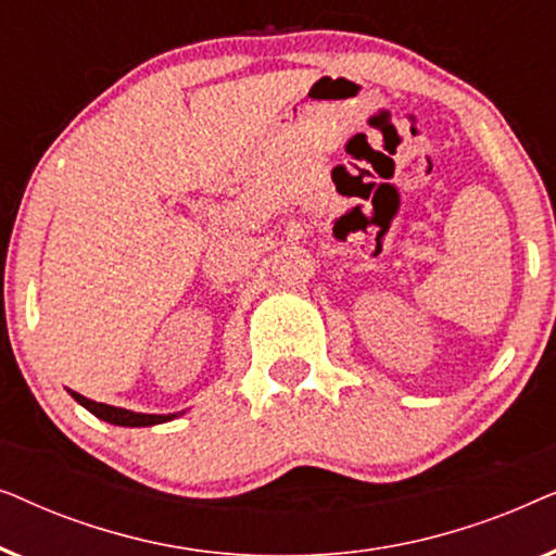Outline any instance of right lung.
I'll return each mask as SVG.
<instances>
[{
  "label": "right lung",
  "instance_id": "1",
  "mask_svg": "<svg viewBox=\"0 0 556 556\" xmlns=\"http://www.w3.org/2000/svg\"><path fill=\"white\" fill-rule=\"evenodd\" d=\"M75 400L80 402L83 407L88 409V413H93L96 417H101V420L111 422V425H121V428H149V425H162V422H169L174 420L177 415H143V413H131V409H124V407H113V405H103V402H96V400H88L83 397L78 392H71Z\"/></svg>",
  "mask_w": 556,
  "mask_h": 556
}]
</instances>
